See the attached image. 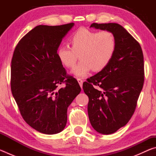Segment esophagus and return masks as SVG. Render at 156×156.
<instances>
[{"mask_svg": "<svg viewBox=\"0 0 156 156\" xmlns=\"http://www.w3.org/2000/svg\"><path fill=\"white\" fill-rule=\"evenodd\" d=\"M77 80H78V82L79 84H80V87H83V80H82V79H80V78H78V79H77Z\"/></svg>", "mask_w": 156, "mask_h": 156, "instance_id": "esophagus-1", "label": "esophagus"}]
</instances>
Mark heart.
<instances>
[{
  "label": "heart",
  "mask_w": 156,
  "mask_h": 156,
  "mask_svg": "<svg viewBox=\"0 0 156 156\" xmlns=\"http://www.w3.org/2000/svg\"><path fill=\"white\" fill-rule=\"evenodd\" d=\"M72 47L60 45L56 55L60 63L67 68L74 66L79 58L80 60L71 73L78 77H84L93 70L103 71L110 64L116 51V41L108 31H98L81 27L69 38Z\"/></svg>",
  "instance_id": "heart-1"
}]
</instances>
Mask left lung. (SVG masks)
Listing matches in <instances>:
<instances>
[{"instance_id": "1", "label": "left lung", "mask_w": 156, "mask_h": 156, "mask_svg": "<svg viewBox=\"0 0 156 156\" xmlns=\"http://www.w3.org/2000/svg\"><path fill=\"white\" fill-rule=\"evenodd\" d=\"M90 27L110 31L115 36L116 51L110 64L84 82L89 97L88 115L97 132L108 135L131 119L144 84V57L140 45L117 23H93ZM102 89L98 90L93 85Z\"/></svg>"}]
</instances>
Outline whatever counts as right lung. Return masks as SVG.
Segmentation results:
<instances>
[{"instance_id":"obj_1","label":"right lung","mask_w":156,"mask_h":156,"mask_svg":"<svg viewBox=\"0 0 156 156\" xmlns=\"http://www.w3.org/2000/svg\"><path fill=\"white\" fill-rule=\"evenodd\" d=\"M74 23L38 25L18 42L11 65V89L23 119L44 134L65 129L67 108L80 94L56 55L58 47ZM65 82V88H57Z\"/></svg>"}]
</instances>
